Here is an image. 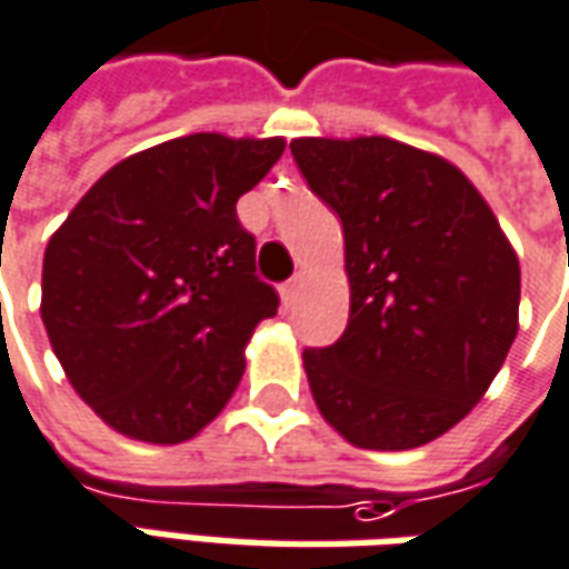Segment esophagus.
Listing matches in <instances>:
<instances>
[{
  "label": "esophagus",
  "mask_w": 569,
  "mask_h": 569,
  "mask_svg": "<svg viewBox=\"0 0 569 569\" xmlns=\"http://www.w3.org/2000/svg\"><path fill=\"white\" fill-rule=\"evenodd\" d=\"M298 292H301V277H292V280L283 283V289H280V296H283L286 305H296Z\"/></svg>",
  "instance_id": "esophagus-1"
}]
</instances>
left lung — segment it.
Here are the masks:
<instances>
[{
    "label": "left lung",
    "mask_w": 569,
    "mask_h": 569,
    "mask_svg": "<svg viewBox=\"0 0 569 569\" xmlns=\"http://www.w3.org/2000/svg\"><path fill=\"white\" fill-rule=\"evenodd\" d=\"M341 218L351 311L305 351L317 409L360 450H412L475 409L518 336L515 246L459 166L385 134L296 138Z\"/></svg>",
    "instance_id": "left-lung-1"
}]
</instances>
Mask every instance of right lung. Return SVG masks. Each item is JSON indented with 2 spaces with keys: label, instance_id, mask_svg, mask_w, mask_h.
I'll return each instance as SVG.
<instances>
[{
  "label": "right lung",
  "instance_id": "add662e5",
  "mask_svg": "<svg viewBox=\"0 0 569 569\" xmlns=\"http://www.w3.org/2000/svg\"><path fill=\"white\" fill-rule=\"evenodd\" d=\"M286 138L197 132L107 169L51 233L42 323L101 422L144 443H184L246 372V345L277 292L256 277L237 200Z\"/></svg>",
  "mask_w": 569,
  "mask_h": 569
}]
</instances>
